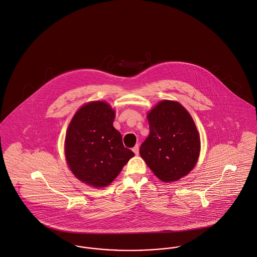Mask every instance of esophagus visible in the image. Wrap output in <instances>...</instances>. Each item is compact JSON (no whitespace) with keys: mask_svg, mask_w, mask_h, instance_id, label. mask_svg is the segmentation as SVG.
<instances>
[{"mask_svg":"<svg viewBox=\"0 0 257 257\" xmlns=\"http://www.w3.org/2000/svg\"><path fill=\"white\" fill-rule=\"evenodd\" d=\"M133 152L135 153V155H139V146L136 145L134 148H133Z\"/></svg>","mask_w":257,"mask_h":257,"instance_id":"esophagus-1","label":"esophagus"}]
</instances>
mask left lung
<instances>
[{"instance_id":"1","label":"left lung","mask_w":257,"mask_h":257,"mask_svg":"<svg viewBox=\"0 0 257 257\" xmlns=\"http://www.w3.org/2000/svg\"><path fill=\"white\" fill-rule=\"evenodd\" d=\"M150 135L140 155L156 176L176 181L196 165L200 153L198 131L192 117L178 102L163 100L148 114Z\"/></svg>"}]
</instances>
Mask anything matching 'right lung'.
I'll list each match as a JSON object with an SVG mask.
<instances>
[{"label": "right lung", "mask_w": 257, "mask_h": 257, "mask_svg": "<svg viewBox=\"0 0 257 257\" xmlns=\"http://www.w3.org/2000/svg\"><path fill=\"white\" fill-rule=\"evenodd\" d=\"M114 117L108 103L89 102L74 115L67 130L65 155L69 168L93 187L110 184L134 156L113 127Z\"/></svg>", "instance_id": "1"}]
</instances>
